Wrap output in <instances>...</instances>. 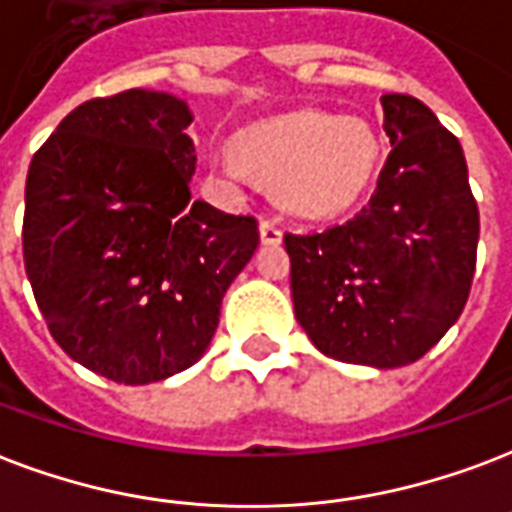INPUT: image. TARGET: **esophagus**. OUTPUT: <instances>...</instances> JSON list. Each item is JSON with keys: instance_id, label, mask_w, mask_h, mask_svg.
<instances>
[{"instance_id": "obj_1", "label": "esophagus", "mask_w": 512, "mask_h": 512, "mask_svg": "<svg viewBox=\"0 0 512 512\" xmlns=\"http://www.w3.org/2000/svg\"><path fill=\"white\" fill-rule=\"evenodd\" d=\"M260 239L263 244H279L282 241V228H279V222L276 220H260Z\"/></svg>"}]
</instances>
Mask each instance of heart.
<instances>
[{
  "label": "heart",
  "instance_id": "1",
  "mask_svg": "<svg viewBox=\"0 0 512 512\" xmlns=\"http://www.w3.org/2000/svg\"><path fill=\"white\" fill-rule=\"evenodd\" d=\"M233 150L249 174L276 185L284 206L314 217L354 204L378 163V139L365 120L314 109L244 128Z\"/></svg>",
  "mask_w": 512,
  "mask_h": 512
}]
</instances>
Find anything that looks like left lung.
<instances>
[{
    "label": "left lung",
    "mask_w": 512,
    "mask_h": 512,
    "mask_svg": "<svg viewBox=\"0 0 512 512\" xmlns=\"http://www.w3.org/2000/svg\"><path fill=\"white\" fill-rule=\"evenodd\" d=\"M389 155L376 190L341 225L284 233L295 317L322 354L403 368L462 314L481 217L462 144L408 93H384Z\"/></svg>",
    "instance_id": "8db88e82"
}]
</instances>
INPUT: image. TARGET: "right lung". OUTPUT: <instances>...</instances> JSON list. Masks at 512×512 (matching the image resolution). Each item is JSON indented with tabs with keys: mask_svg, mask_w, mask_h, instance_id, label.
<instances>
[{
	"mask_svg": "<svg viewBox=\"0 0 512 512\" xmlns=\"http://www.w3.org/2000/svg\"><path fill=\"white\" fill-rule=\"evenodd\" d=\"M193 112L120 91L72 109L26 177L23 265L61 349L117 384L201 360L230 282L252 260V214L190 198Z\"/></svg>",
	"mask_w": 512,
	"mask_h": 512,
	"instance_id": "right-lung-1",
	"label": "right lung"
}]
</instances>
